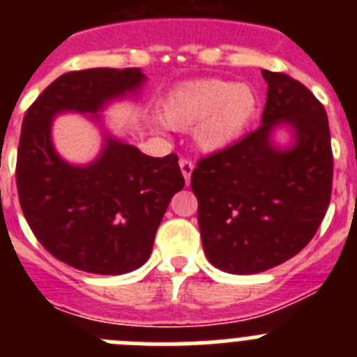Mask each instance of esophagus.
Wrapping results in <instances>:
<instances>
[{"mask_svg":"<svg viewBox=\"0 0 357 357\" xmlns=\"http://www.w3.org/2000/svg\"><path fill=\"white\" fill-rule=\"evenodd\" d=\"M178 164H181V169H182V175H184L185 178V184H189V178H191V173H193V168H195L193 160L182 157V159L178 160Z\"/></svg>","mask_w":357,"mask_h":357,"instance_id":"obj_1","label":"esophagus"}]
</instances>
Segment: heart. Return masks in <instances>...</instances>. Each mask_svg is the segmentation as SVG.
Returning <instances> with one entry per match:
<instances>
[{
    "label": "heart",
    "instance_id": "heart-1",
    "mask_svg": "<svg viewBox=\"0 0 357 357\" xmlns=\"http://www.w3.org/2000/svg\"><path fill=\"white\" fill-rule=\"evenodd\" d=\"M257 112V96L247 85L209 78L185 84L166 96L162 119L172 128L195 127V141L206 151H220L238 141Z\"/></svg>",
    "mask_w": 357,
    "mask_h": 357
}]
</instances>
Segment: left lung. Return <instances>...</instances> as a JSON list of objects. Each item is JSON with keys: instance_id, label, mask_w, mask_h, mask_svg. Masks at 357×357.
I'll list each match as a JSON object with an SVG mask.
<instances>
[{"instance_id": "8db88e82", "label": "left lung", "mask_w": 357, "mask_h": 357, "mask_svg": "<svg viewBox=\"0 0 357 357\" xmlns=\"http://www.w3.org/2000/svg\"><path fill=\"white\" fill-rule=\"evenodd\" d=\"M268 84L263 125L202 157L191 175L202 245L211 264L250 275L291 259L317 234L333 191L327 112L286 73L263 69ZM289 122V151L269 143L271 128Z\"/></svg>"}]
</instances>
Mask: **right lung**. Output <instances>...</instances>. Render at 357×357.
<instances>
[{
    "label": "right lung",
    "instance_id": "add662e5",
    "mask_svg": "<svg viewBox=\"0 0 357 357\" xmlns=\"http://www.w3.org/2000/svg\"><path fill=\"white\" fill-rule=\"evenodd\" d=\"M143 80L137 68L69 71L39 94L23 118L15 164L21 209L40 245L84 272L119 275L146 263L184 176L176 153L150 157L114 139H107L91 166H69L52 146V119L62 110L96 112Z\"/></svg>",
    "mask_w": 357,
    "mask_h": 357
}]
</instances>
